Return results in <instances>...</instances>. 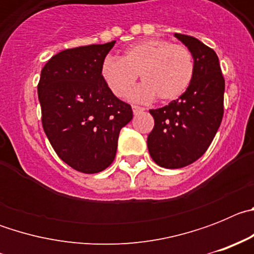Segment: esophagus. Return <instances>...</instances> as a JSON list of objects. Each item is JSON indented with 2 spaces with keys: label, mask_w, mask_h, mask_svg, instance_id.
I'll return each mask as SVG.
<instances>
[{
  "label": "esophagus",
  "mask_w": 254,
  "mask_h": 254,
  "mask_svg": "<svg viewBox=\"0 0 254 254\" xmlns=\"http://www.w3.org/2000/svg\"><path fill=\"white\" fill-rule=\"evenodd\" d=\"M132 111H133L134 114H138V113H142V112L145 111V108L138 107V105H132Z\"/></svg>",
  "instance_id": "1"
}]
</instances>
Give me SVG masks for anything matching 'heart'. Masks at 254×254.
I'll list each match as a JSON object with an SVG mask.
<instances>
[{
	"label": "heart",
	"instance_id": "obj_1",
	"mask_svg": "<svg viewBox=\"0 0 254 254\" xmlns=\"http://www.w3.org/2000/svg\"><path fill=\"white\" fill-rule=\"evenodd\" d=\"M102 78L117 98L128 95L140 75L142 86L132 94L138 102H170L188 89L194 75V58L190 49L165 39H147L128 47L121 60L105 58Z\"/></svg>",
	"mask_w": 254,
	"mask_h": 254
}]
</instances>
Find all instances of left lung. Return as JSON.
Returning <instances> with one entry per match:
<instances>
[{
	"label": "left lung",
	"instance_id": "obj_1",
	"mask_svg": "<svg viewBox=\"0 0 254 254\" xmlns=\"http://www.w3.org/2000/svg\"><path fill=\"white\" fill-rule=\"evenodd\" d=\"M174 35L193 55L194 75L178 99L150 109L155 122L147 136L150 156L167 169L187 167L205 154L223 121L225 90L214 49L190 35Z\"/></svg>",
	"mask_w": 254,
	"mask_h": 254
}]
</instances>
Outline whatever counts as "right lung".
Returning <instances> with one entry per match:
<instances>
[{"mask_svg": "<svg viewBox=\"0 0 254 254\" xmlns=\"http://www.w3.org/2000/svg\"><path fill=\"white\" fill-rule=\"evenodd\" d=\"M116 40L64 49L42 69L38 98L42 125L56 154L77 172L94 174L116 158L131 105L108 90L102 64Z\"/></svg>", "mask_w": 254, "mask_h": 254, "instance_id": "right-lung-1", "label": "right lung"}]
</instances>
